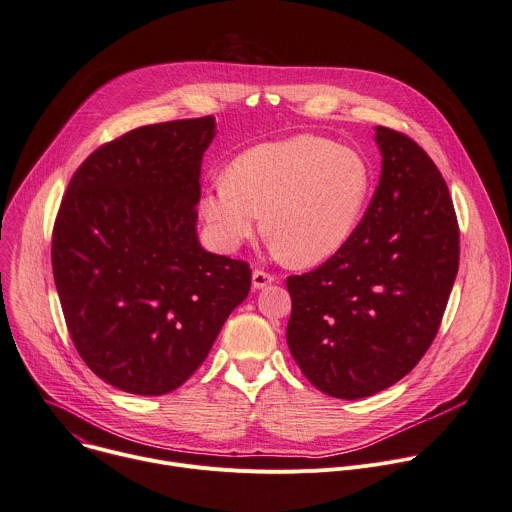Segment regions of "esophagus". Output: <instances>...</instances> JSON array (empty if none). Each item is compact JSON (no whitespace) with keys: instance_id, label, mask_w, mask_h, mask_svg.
I'll list each match as a JSON object with an SVG mask.
<instances>
[{"instance_id":"34e87169","label":"esophagus","mask_w":512,"mask_h":512,"mask_svg":"<svg viewBox=\"0 0 512 512\" xmlns=\"http://www.w3.org/2000/svg\"><path fill=\"white\" fill-rule=\"evenodd\" d=\"M275 277L263 269H255L253 271V288L255 290H261V288H267L269 284H273Z\"/></svg>"}]
</instances>
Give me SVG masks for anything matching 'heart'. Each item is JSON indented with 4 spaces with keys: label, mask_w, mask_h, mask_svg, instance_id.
<instances>
[{
    "label": "heart",
    "mask_w": 512,
    "mask_h": 512,
    "mask_svg": "<svg viewBox=\"0 0 512 512\" xmlns=\"http://www.w3.org/2000/svg\"><path fill=\"white\" fill-rule=\"evenodd\" d=\"M367 161L353 149L316 134L261 143L228 165L202 198L214 239L235 249L265 232L296 265L335 255L353 235L369 196Z\"/></svg>",
    "instance_id": "b5f03b06"
}]
</instances>
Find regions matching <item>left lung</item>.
I'll return each instance as SVG.
<instances>
[{
	"instance_id": "left-lung-1",
	"label": "left lung",
	"mask_w": 512,
	"mask_h": 512,
	"mask_svg": "<svg viewBox=\"0 0 512 512\" xmlns=\"http://www.w3.org/2000/svg\"><path fill=\"white\" fill-rule=\"evenodd\" d=\"M382 175L349 241L288 277V347L320 392L357 400L402 380L431 347L459 267L447 183L412 138L376 126Z\"/></svg>"
}]
</instances>
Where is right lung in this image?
<instances>
[{"label":"right lung","mask_w":512,"mask_h":512,"mask_svg":"<svg viewBox=\"0 0 512 512\" xmlns=\"http://www.w3.org/2000/svg\"><path fill=\"white\" fill-rule=\"evenodd\" d=\"M212 116L134 128L91 153L53 228V273L73 345L110 386L179 388L251 290L249 263L196 230Z\"/></svg>","instance_id":"add662e5"}]
</instances>
